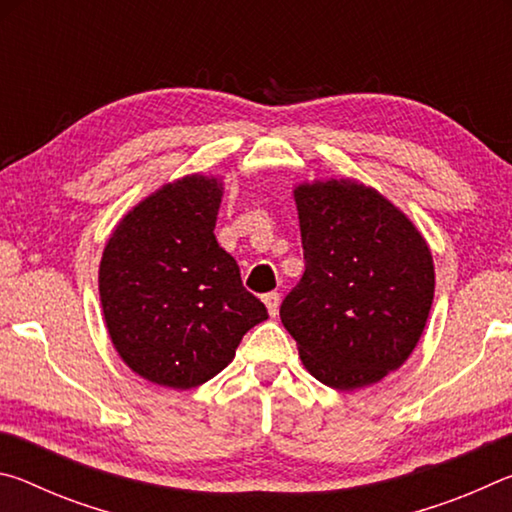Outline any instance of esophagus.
<instances>
[{
    "label": "esophagus",
    "mask_w": 512,
    "mask_h": 512,
    "mask_svg": "<svg viewBox=\"0 0 512 512\" xmlns=\"http://www.w3.org/2000/svg\"><path fill=\"white\" fill-rule=\"evenodd\" d=\"M262 300H264V305L268 309V314L275 316L277 309H280V293H266Z\"/></svg>",
    "instance_id": "obj_1"
}]
</instances>
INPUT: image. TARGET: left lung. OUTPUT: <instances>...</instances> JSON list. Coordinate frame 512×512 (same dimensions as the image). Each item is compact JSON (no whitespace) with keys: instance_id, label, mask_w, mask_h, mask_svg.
<instances>
[{"instance_id":"1","label":"left lung","mask_w":512,"mask_h":512,"mask_svg":"<svg viewBox=\"0 0 512 512\" xmlns=\"http://www.w3.org/2000/svg\"><path fill=\"white\" fill-rule=\"evenodd\" d=\"M305 275L280 307L302 366L334 391L377 384L411 357L436 271L400 207L354 178L293 185Z\"/></svg>"}]
</instances>
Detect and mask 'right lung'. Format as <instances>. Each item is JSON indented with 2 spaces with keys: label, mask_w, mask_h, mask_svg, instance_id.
<instances>
[{
  "label": "right lung",
  "mask_w": 512,
  "mask_h": 512,
  "mask_svg": "<svg viewBox=\"0 0 512 512\" xmlns=\"http://www.w3.org/2000/svg\"><path fill=\"white\" fill-rule=\"evenodd\" d=\"M223 178L187 173L133 205L99 264L112 348L135 375L173 391L210 381L235 359L266 307L214 237Z\"/></svg>",
  "instance_id": "1"
}]
</instances>
